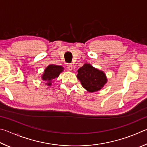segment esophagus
Returning a JSON list of instances; mask_svg holds the SVG:
<instances>
[{
  "instance_id": "34e87169",
  "label": "esophagus",
  "mask_w": 147,
  "mask_h": 147,
  "mask_svg": "<svg viewBox=\"0 0 147 147\" xmlns=\"http://www.w3.org/2000/svg\"><path fill=\"white\" fill-rule=\"evenodd\" d=\"M66 67H67V68L69 69V70H71L72 68H73V65H72L71 64H68L66 65Z\"/></svg>"
}]
</instances>
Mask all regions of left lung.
Listing matches in <instances>:
<instances>
[{"instance_id":"left-lung-1","label":"left lung","mask_w":147,"mask_h":147,"mask_svg":"<svg viewBox=\"0 0 147 147\" xmlns=\"http://www.w3.org/2000/svg\"><path fill=\"white\" fill-rule=\"evenodd\" d=\"M78 72L77 77L82 86L90 92L99 90L107 82L104 72L94 68L89 64H84Z\"/></svg>"}]
</instances>
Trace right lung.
Wrapping results in <instances>:
<instances>
[{
    "mask_svg": "<svg viewBox=\"0 0 147 147\" xmlns=\"http://www.w3.org/2000/svg\"><path fill=\"white\" fill-rule=\"evenodd\" d=\"M64 68L61 66H57L54 64H50L45 69V73L43 74L42 79L44 81H48L47 84L51 85V81L56 78H58L59 74L63 71Z\"/></svg>",
    "mask_w": 147,
    "mask_h": 147,
    "instance_id": "1",
    "label": "right lung"
}]
</instances>
